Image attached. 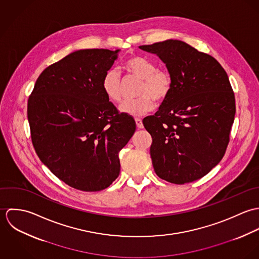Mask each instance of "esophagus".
Masks as SVG:
<instances>
[{
    "instance_id": "34e87169",
    "label": "esophagus",
    "mask_w": 259,
    "mask_h": 259,
    "mask_svg": "<svg viewBox=\"0 0 259 259\" xmlns=\"http://www.w3.org/2000/svg\"><path fill=\"white\" fill-rule=\"evenodd\" d=\"M136 123H137V126L138 128H144V124H143V120L139 117L136 118Z\"/></svg>"
}]
</instances>
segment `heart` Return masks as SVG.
I'll list each match as a JSON object with an SVG mask.
<instances>
[{
  "label": "heart",
  "instance_id": "b5f03b06",
  "mask_svg": "<svg viewBox=\"0 0 259 259\" xmlns=\"http://www.w3.org/2000/svg\"><path fill=\"white\" fill-rule=\"evenodd\" d=\"M122 67L131 75L142 79L135 101L124 102L119 110L123 113L139 116L153 111L156 107L155 101L163 103L172 90V77L168 71L156 68V65L142 56H130ZM102 88L107 98L112 103H120L122 100V81L119 74L114 70H109L102 79Z\"/></svg>",
  "mask_w": 259,
  "mask_h": 259
}]
</instances>
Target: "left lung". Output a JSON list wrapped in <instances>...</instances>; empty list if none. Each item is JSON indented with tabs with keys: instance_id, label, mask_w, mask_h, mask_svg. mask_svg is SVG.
Wrapping results in <instances>:
<instances>
[{
	"instance_id": "obj_1",
	"label": "left lung",
	"mask_w": 259,
	"mask_h": 259,
	"mask_svg": "<svg viewBox=\"0 0 259 259\" xmlns=\"http://www.w3.org/2000/svg\"><path fill=\"white\" fill-rule=\"evenodd\" d=\"M140 49L158 56L172 77L169 97L144 119L154 171L176 185L199 180L222 160L229 143L235 99L227 74L213 57L183 40Z\"/></svg>"
}]
</instances>
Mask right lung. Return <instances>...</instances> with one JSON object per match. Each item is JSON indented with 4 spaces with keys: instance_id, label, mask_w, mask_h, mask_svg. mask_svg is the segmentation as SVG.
Listing matches in <instances>:
<instances>
[{
    "instance_id": "obj_1",
    "label": "right lung",
    "mask_w": 259,
    "mask_h": 259,
    "mask_svg": "<svg viewBox=\"0 0 259 259\" xmlns=\"http://www.w3.org/2000/svg\"><path fill=\"white\" fill-rule=\"evenodd\" d=\"M119 50H79L49 66L28 100L32 143L41 162L82 191L103 190L117 179L118 152L136 132L102 88Z\"/></svg>"
}]
</instances>
